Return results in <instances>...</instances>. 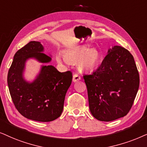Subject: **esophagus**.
<instances>
[{"label": "esophagus", "instance_id": "obj_1", "mask_svg": "<svg viewBox=\"0 0 147 147\" xmlns=\"http://www.w3.org/2000/svg\"><path fill=\"white\" fill-rule=\"evenodd\" d=\"M81 77L79 75H78V74H74L72 81H73L74 82H77L78 81H79V80H81Z\"/></svg>", "mask_w": 147, "mask_h": 147}]
</instances>
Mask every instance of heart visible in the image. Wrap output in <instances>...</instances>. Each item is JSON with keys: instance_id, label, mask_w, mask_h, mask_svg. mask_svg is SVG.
Returning a JSON list of instances; mask_svg holds the SVG:
<instances>
[{"instance_id": "obj_1", "label": "heart", "mask_w": 147, "mask_h": 147, "mask_svg": "<svg viewBox=\"0 0 147 147\" xmlns=\"http://www.w3.org/2000/svg\"><path fill=\"white\" fill-rule=\"evenodd\" d=\"M64 57L67 62L77 63L79 69L83 71H92L100 63L101 56L97 49L91 48L87 50L83 47L71 49L64 52ZM58 62L62 61L60 55L56 56Z\"/></svg>"}]
</instances>
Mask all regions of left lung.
<instances>
[{
	"instance_id": "obj_1",
	"label": "left lung",
	"mask_w": 147,
	"mask_h": 147,
	"mask_svg": "<svg viewBox=\"0 0 147 147\" xmlns=\"http://www.w3.org/2000/svg\"><path fill=\"white\" fill-rule=\"evenodd\" d=\"M83 78L94 118L110 122L127 115L140 83L134 57L128 50L113 46L100 66L91 75H83Z\"/></svg>"
}]
</instances>
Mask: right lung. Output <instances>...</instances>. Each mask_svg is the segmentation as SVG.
Listing matches in <instances>:
<instances>
[{"label":"right lung","instance_id":"1","mask_svg":"<svg viewBox=\"0 0 147 147\" xmlns=\"http://www.w3.org/2000/svg\"><path fill=\"white\" fill-rule=\"evenodd\" d=\"M40 42L31 41L15 53L9 70L7 83L13 102L19 113L27 119L38 122H51L60 116L64 99L71 85V71L60 72L53 66H43L33 83L23 79L25 61L34 58L41 62H50L43 53Z\"/></svg>","mask_w":147,"mask_h":147}]
</instances>
